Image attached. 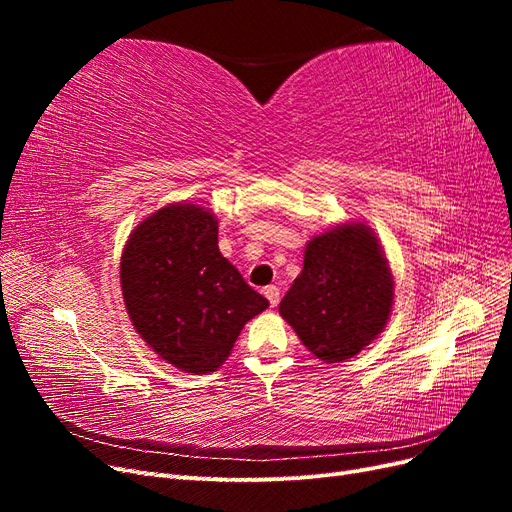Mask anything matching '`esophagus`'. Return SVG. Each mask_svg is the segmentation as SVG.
Returning a JSON list of instances; mask_svg holds the SVG:
<instances>
[{"mask_svg": "<svg viewBox=\"0 0 512 512\" xmlns=\"http://www.w3.org/2000/svg\"><path fill=\"white\" fill-rule=\"evenodd\" d=\"M265 297L269 299V303L275 307L277 303H280V299H282V292H280V288H277V286H267L265 288Z\"/></svg>", "mask_w": 512, "mask_h": 512, "instance_id": "obj_1", "label": "esophagus"}]
</instances>
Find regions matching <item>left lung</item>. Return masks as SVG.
<instances>
[{
  "label": "left lung",
  "instance_id": "1",
  "mask_svg": "<svg viewBox=\"0 0 512 512\" xmlns=\"http://www.w3.org/2000/svg\"><path fill=\"white\" fill-rule=\"evenodd\" d=\"M393 286L374 232L365 224H342L307 243L303 271L282 299L280 314L309 352L339 363L382 333Z\"/></svg>",
  "mask_w": 512,
  "mask_h": 512
}]
</instances>
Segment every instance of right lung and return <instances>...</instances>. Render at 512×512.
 I'll use <instances>...</instances> for the list:
<instances>
[{"mask_svg": "<svg viewBox=\"0 0 512 512\" xmlns=\"http://www.w3.org/2000/svg\"><path fill=\"white\" fill-rule=\"evenodd\" d=\"M119 273L138 335L188 374L218 369L245 322L269 305L220 254L218 220L200 205L151 213L123 247Z\"/></svg>", "mask_w": 512, "mask_h": 512, "instance_id": "obj_1", "label": "right lung"}]
</instances>
